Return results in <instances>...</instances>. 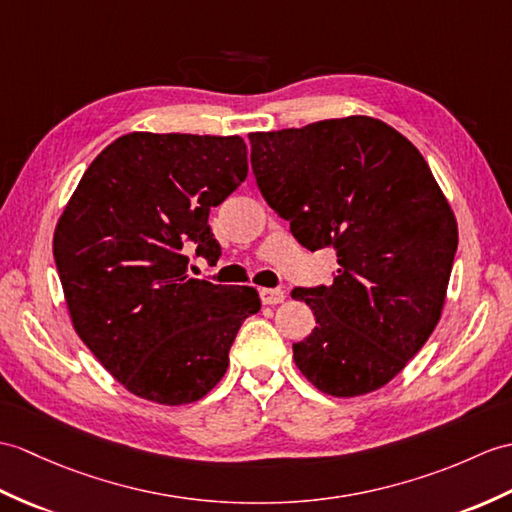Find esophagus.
I'll use <instances>...</instances> for the list:
<instances>
[{
  "mask_svg": "<svg viewBox=\"0 0 512 512\" xmlns=\"http://www.w3.org/2000/svg\"><path fill=\"white\" fill-rule=\"evenodd\" d=\"M259 296L264 305H279L285 299V292L281 288H261Z\"/></svg>",
  "mask_w": 512,
  "mask_h": 512,
  "instance_id": "obj_1",
  "label": "esophagus"
}]
</instances>
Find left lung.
I'll list each match as a JSON object with an SVG mask.
<instances>
[{"label": "left lung", "mask_w": 512, "mask_h": 512, "mask_svg": "<svg viewBox=\"0 0 512 512\" xmlns=\"http://www.w3.org/2000/svg\"><path fill=\"white\" fill-rule=\"evenodd\" d=\"M248 139L268 205L307 251L338 255L329 285L292 290L316 316L312 334L292 344L296 366L334 397L382 388L434 331L458 248L430 165L364 115Z\"/></svg>", "instance_id": "1"}]
</instances>
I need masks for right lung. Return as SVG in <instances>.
I'll return each mask as SVG.
<instances>
[{"instance_id":"1","label":"right lung","mask_w":512,"mask_h":512,"mask_svg":"<svg viewBox=\"0 0 512 512\" xmlns=\"http://www.w3.org/2000/svg\"><path fill=\"white\" fill-rule=\"evenodd\" d=\"M248 174L229 135L128 133L82 174L54 233V261L82 342L117 382L181 406L227 373L261 301L248 285L187 275V253L220 259L209 211Z\"/></svg>"}]
</instances>
